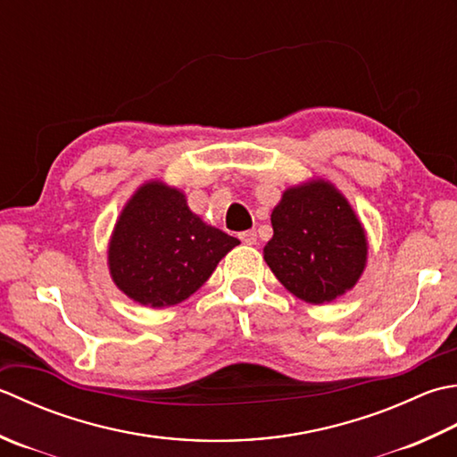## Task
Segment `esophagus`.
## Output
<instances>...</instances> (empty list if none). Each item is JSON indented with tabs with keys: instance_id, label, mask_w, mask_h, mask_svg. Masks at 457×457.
<instances>
[{
	"instance_id": "esophagus-1",
	"label": "esophagus",
	"mask_w": 457,
	"mask_h": 457,
	"mask_svg": "<svg viewBox=\"0 0 457 457\" xmlns=\"http://www.w3.org/2000/svg\"><path fill=\"white\" fill-rule=\"evenodd\" d=\"M239 239L244 241L245 245H257V234L253 229H249V231H244V234H239Z\"/></svg>"
}]
</instances>
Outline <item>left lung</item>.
I'll return each mask as SVG.
<instances>
[{
	"label": "left lung",
	"mask_w": 457,
	"mask_h": 457,
	"mask_svg": "<svg viewBox=\"0 0 457 457\" xmlns=\"http://www.w3.org/2000/svg\"><path fill=\"white\" fill-rule=\"evenodd\" d=\"M271 226L263 257L295 297L323 305L361 279L369 252L364 228L330 182L311 180L285 190Z\"/></svg>",
	"instance_id": "left-lung-1"
}]
</instances>
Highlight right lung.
Here are the masks:
<instances>
[{"label": "right lung", "instance_id": "obj_1", "mask_svg": "<svg viewBox=\"0 0 457 457\" xmlns=\"http://www.w3.org/2000/svg\"><path fill=\"white\" fill-rule=\"evenodd\" d=\"M239 239L204 223L186 195L162 182L140 186L116 221L109 245L112 281L148 307L182 303L210 279Z\"/></svg>", "mask_w": 457, "mask_h": 457}]
</instances>
